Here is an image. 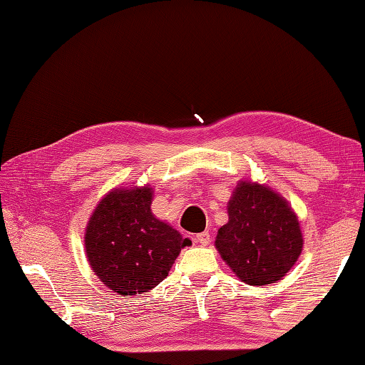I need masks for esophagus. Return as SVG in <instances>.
Listing matches in <instances>:
<instances>
[{
	"label": "esophagus",
	"instance_id": "34e87169",
	"mask_svg": "<svg viewBox=\"0 0 365 365\" xmlns=\"http://www.w3.org/2000/svg\"><path fill=\"white\" fill-rule=\"evenodd\" d=\"M196 241L200 242L201 246H207V244L210 242V233H209V231H202V233L196 236Z\"/></svg>",
	"mask_w": 365,
	"mask_h": 365
}]
</instances>
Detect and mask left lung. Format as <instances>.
<instances>
[{
	"label": "left lung",
	"instance_id": "8db88e82",
	"mask_svg": "<svg viewBox=\"0 0 365 365\" xmlns=\"http://www.w3.org/2000/svg\"><path fill=\"white\" fill-rule=\"evenodd\" d=\"M230 220L215 246L233 273L249 286L279 281L302 254L300 225L273 190L242 182L228 202Z\"/></svg>",
	"mask_w": 365,
	"mask_h": 365
}]
</instances>
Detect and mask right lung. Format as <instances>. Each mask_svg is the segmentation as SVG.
<instances>
[{
    "label": "right lung",
    "mask_w": 365,
    "mask_h": 365,
    "mask_svg": "<svg viewBox=\"0 0 365 365\" xmlns=\"http://www.w3.org/2000/svg\"><path fill=\"white\" fill-rule=\"evenodd\" d=\"M151 188L115 190L97 205L86 231L94 273L119 295L155 289L190 240L151 214Z\"/></svg>",
    "instance_id": "obj_1"
}]
</instances>
